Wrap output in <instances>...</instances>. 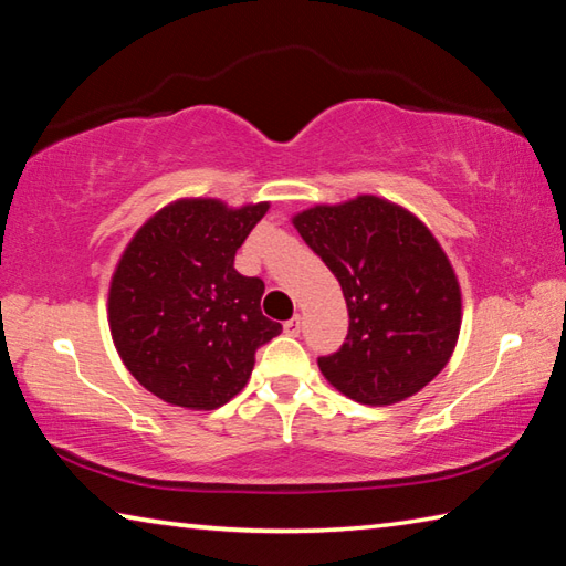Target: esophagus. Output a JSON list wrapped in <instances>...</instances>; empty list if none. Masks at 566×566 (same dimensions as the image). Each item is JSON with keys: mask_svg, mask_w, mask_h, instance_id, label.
<instances>
[{"mask_svg": "<svg viewBox=\"0 0 566 566\" xmlns=\"http://www.w3.org/2000/svg\"><path fill=\"white\" fill-rule=\"evenodd\" d=\"M284 332L290 334V337H300V332H302V319H300V317L286 319V322H284Z\"/></svg>", "mask_w": 566, "mask_h": 566, "instance_id": "1", "label": "esophagus"}]
</instances>
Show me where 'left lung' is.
<instances>
[{"mask_svg":"<svg viewBox=\"0 0 566 566\" xmlns=\"http://www.w3.org/2000/svg\"><path fill=\"white\" fill-rule=\"evenodd\" d=\"M292 224L347 300V342L317 359L324 379L369 407L424 389L447 367L462 327V290L427 224L375 195L310 207Z\"/></svg>","mask_w":566,"mask_h":566,"instance_id":"left-lung-1","label":"left lung"}]
</instances>
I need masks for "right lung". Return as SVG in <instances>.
<instances>
[{
  "mask_svg": "<svg viewBox=\"0 0 566 566\" xmlns=\"http://www.w3.org/2000/svg\"><path fill=\"white\" fill-rule=\"evenodd\" d=\"M270 202L177 199L137 229L109 282V329L129 375L185 409L244 389L256 349L282 332L262 314L264 282L234 254Z\"/></svg>",
  "mask_w": 566,
  "mask_h": 566,
  "instance_id": "obj_1",
  "label": "right lung"
}]
</instances>
